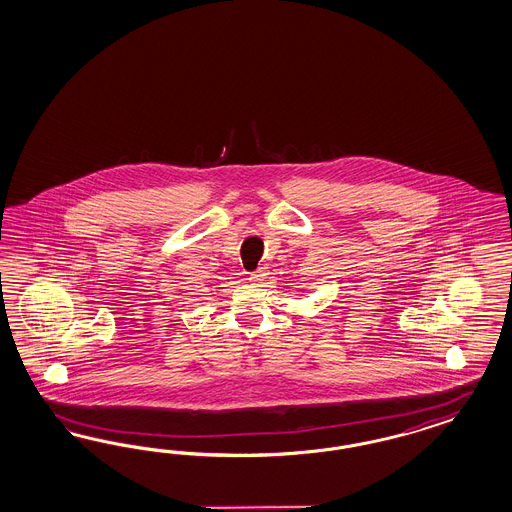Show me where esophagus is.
<instances>
[{"label":"esophagus","instance_id":"1","mask_svg":"<svg viewBox=\"0 0 512 512\" xmlns=\"http://www.w3.org/2000/svg\"><path fill=\"white\" fill-rule=\"evenodd\" d=\"M266 276H268V272L266 270H257V272H253L247 280H249V283H255V285H259V283H263L266 280Z\"/></svg>","mask_w":512,"mask_h":512}]
</instances>
